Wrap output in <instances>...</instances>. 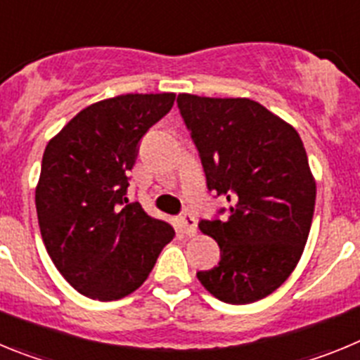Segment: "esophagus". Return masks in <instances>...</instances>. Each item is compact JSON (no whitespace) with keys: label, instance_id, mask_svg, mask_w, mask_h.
Listing matches in <instances>:
<instances>
[{"label":"esophagus","instance_id":"34e87169","mask_svg":"<svg viewBox=\"0 0 360 360\" xmlns=\"http://www.w3.org/2000/svg\"><path fill=\"white\" fill-rule=\"evenodd\" d=\"M180 225H182L184 232H186L187 236H193L196 232V218L193 214H189V212L180 216Z\"/></svg>","mask_w":360,"mask_h":360}]
</instances>
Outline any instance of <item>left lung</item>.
Wrapping results in <instances>:
<instances>
[{"label":"left lung","instance_id":"left-lung-1","mask_svg":"<svg viewBox=\"0 0 360 360\" xmlns=\"http://www.w3.org/2000/svg\"><path fill=\"white\" fill-rule=\"evenodd\" d=\"M198 149L207 189L231 202L200 231L218 241L219 262L196 272L219 301H259L287 281L303 254L316 207V182L290 124L250 98H176Z\"/></svg>","mask_w":360,"mask_h":360}]
</instances>
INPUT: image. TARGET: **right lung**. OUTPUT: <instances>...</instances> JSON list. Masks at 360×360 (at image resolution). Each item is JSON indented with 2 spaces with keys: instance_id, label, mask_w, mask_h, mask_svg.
<instances>
[{
  "instance_id": "add662e5",
  "label": "right lung",
  "mask_w": 360,
  "mask_h": 360,
  "mask_svg": "<svg viewBox=\"0 0 360 360\" xmlns=\"http://www.w3.org/2000/svg\"><path fill=\"white\" fill-rule=\"evenodd\" d=\"M174 94H128L84 108L44 149L36 209L46 252L82 295L115 301L141 287L169 224L128 202L142 136L169 113Z\"/></svg>"
}]
</instances>
